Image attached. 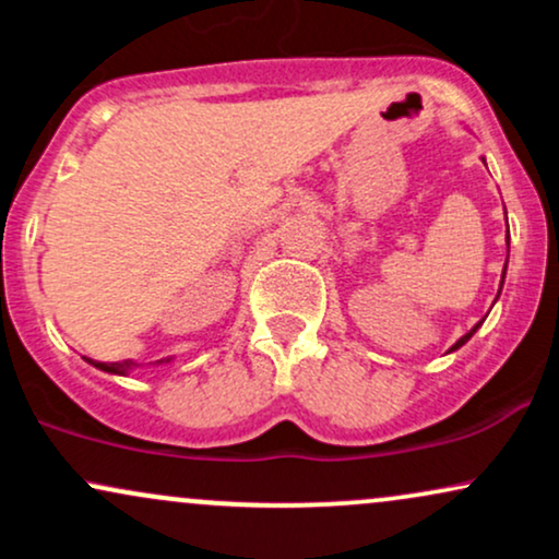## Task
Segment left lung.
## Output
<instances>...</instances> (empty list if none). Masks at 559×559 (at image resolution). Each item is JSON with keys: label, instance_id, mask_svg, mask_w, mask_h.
Masks as SVG:
<instances>
[{"label": "left lung", "instance_id": "obj_1", "mask_svg": "<svg viewBox=\"0 0 559 559\" xmlns=\"http://www.w3.org/2000/svg\"><path fill=\"white\" fill-rule=\"evenodd\" d=\"M480 159H484V163H486V157H480ZM504 215H507V213H504ZM507 258H510V228H507ZM504 273H507V262H504V271H502V281H499V292H497V299H499V294H502V286H504ZM497 299H493V301H497ZM480 323H484V320H480ZM480 323H476V325H473V329H471V331H467V333H465V336H460V338H457V342H454V344H452V349H449V352L460 349V346H463V344L467 342V338H471V336H473V333H476V331L480 329Z\"/></svg>", "mask_w": 559, "mask_h": 559}]
</instances>
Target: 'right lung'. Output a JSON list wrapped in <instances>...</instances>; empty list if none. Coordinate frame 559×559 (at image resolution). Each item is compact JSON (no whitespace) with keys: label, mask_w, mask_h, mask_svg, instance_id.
Returning a JSON list of instances; mask_svg holds the SVG:
<instances>
[{"label":"right lung","mask_w":559,"mask_h":559,"mask_svg":"<svg viewBox=\"0 0 559 559\" xmlns=\"http://www.w3.org/2000/svg\"><path fill=\"white\" fill-rule=\"evenodd\" d=\"M86 362H88V365H94L96 370H105V373H110V376H131L133 370L144 368V362H136V360H120V362H94V360H88V357H86ZM168 362H173V357H165V360H157V362H150V365H168Z\"/></svg>","instance_id":"obj_1"}]
</instances>
